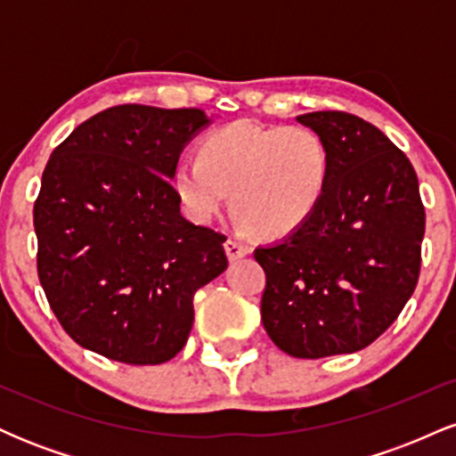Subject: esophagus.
Here are the masks:
<instances>
[{"instance_id": "esophagus-1", "label": "esophagus", "mask_w": 456, "mask_h": 456, "mask_svg": "<svg viewBox=\"0 0 456 456\" xmlns=\"http://www.w3.org/2000/svg\"><path fill=\"white\" fill-rule=\"evenodd\" d=\"M224 250H227V257L232 261L242 259L250 253L248 246H246L244 242H240V240H227V242H224Z\"/></svg>"}]
</instances>
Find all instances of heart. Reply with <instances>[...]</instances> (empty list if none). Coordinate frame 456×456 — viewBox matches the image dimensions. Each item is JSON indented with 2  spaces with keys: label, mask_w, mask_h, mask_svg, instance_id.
Wrapping results in <instances>:
<instances>
[{
  "label": "heart",
  "mask_w": 456,
  "mask_h": 456,
  "mask_svg": "<svg viewBox=\"0 0 456 456\" xmlns=\"http://www.w3.org/2000/svg\"><path fill=\"white\" fill-rule=\"evenodd\" d=\"M330 169V148L317 130L238 119L203 137L199 160L175 167L174 186L197 221L216 216L232 192V210L244 227L279 240L315 214Z\"/></svg>",
  "instance_id": "1"
}]
</instances>
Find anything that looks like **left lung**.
I'll list each match as a JSON object with an SVG mask.
<instances>
[{"mask_svg": "<svg viewBox=\"0 0 456 456\" xmlns=\"http://www.w3.org/2000/svg\"><path fill=\"white\" fill-rule=\"evenodd\" d=\"M326 139V195L282 242L255 248L261 322L279 349L326 358L364 349L392 326L420 276L425 206L410 159L345 111L297 115Z\"/></svg>", "mask_w": 456, "mask_h": 456, "instance_id": "left-lung-1", "label": "left lung"}]
</instances>
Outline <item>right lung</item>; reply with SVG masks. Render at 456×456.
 <instances>
[{"label": "right lung", "instance_id": "1", "mask_svg": "<svg viewBox=\"0 0 456 456\" xmlns=\"http://www.w3.org/2000/svg\"><path fill=\"white\" fill-rule=\"evenodd\" d=\"M201 109L118 104L72 130L34 203L38 279L72 341L124 364L186 345L192 297L227 268V235L192 224L169 177Z\"/></svg>", "mask_w": 456, "mask_h": 456}]
</instances>
